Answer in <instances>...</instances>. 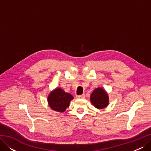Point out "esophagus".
I'll return each instance as SVG.
<instances>
[{
	"label": "esophagus",
	"mask_w": 151,
	"mask_h": 151,
	"mask_svg": "<svg viewBox=\"0 0 151 151\" xmlns=\"http://www.w3.org/2000/svg\"><path fill=\"white\" fill-rule=\"evenodd\" d=\"M77 99H84L85 98V94H83L81 95V96H78L76 97Z\"/></svg>",
	"instance_id": "1"
}]
</instances>
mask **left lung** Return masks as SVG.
Here are the masks:
<instances>
[{
	"mask_svg": "<svg viewBox=\"0 0 151 151\" xmlns=\"http://www.w3.org/2000/svg\"><path fill=\"white\" fill-rule=\"evenodd\" d=\"M91 104L97 109L106 108L109 104V96L106 91L100 87L95 89L91 94Z\"/></svg>",
	"mask_w": 151,
	"mask_h": 151,
	"instance_id": "obj_1",
	"label": "left lung"
}]
</instances>
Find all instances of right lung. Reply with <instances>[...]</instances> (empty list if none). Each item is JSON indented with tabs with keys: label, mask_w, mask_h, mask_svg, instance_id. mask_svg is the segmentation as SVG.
Masks as SVG:
<instances>
[{
	"label": "right lung",
	"mask_w": 151,
	"mask_h": 151,
	"mask_svg": "<svg viewBox=\"0 0 151 151\" xmlns=\"http://www.w3.org/2000/svg\"><path fill=\"white\" fill-rule=\"evenodd\" d=\"M72 95L65 92L62 89L55 88L50 92L47 96V103L50 108L58 112H64L70 105Z\"/></svg>",
	"instance_id": "obj_1"
}]
</instances>
